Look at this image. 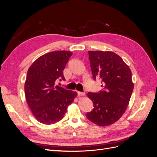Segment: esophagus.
<instances>
[{"label": "esophagus", "mask_w": 157, "mask_h": 157, "mask_svg": "<svg viewBox=\"0 0 157 157\" xmlns=\"http://www.w3.org/2000/svg\"><path fill=\"white\" fill-rule=\"evenodd\" d=\"M77 94L78 96H83L85 95L84 92H77Z\"/></svg>", "instance_id": "1"}]
</instances>
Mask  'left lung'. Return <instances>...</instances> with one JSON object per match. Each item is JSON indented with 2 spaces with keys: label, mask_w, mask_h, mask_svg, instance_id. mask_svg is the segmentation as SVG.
Instances as JSON below:
<instances>
[{
  "label": "left lung",
  "mask_w": 157,
  "mask_h": 157,
  "mask_svg": "<svg viewBox=\"0 0 157 157\" xmlns=\"http://www.w3.org/2000/svg\"><path fill=\"white\" fill-rule=\"evenodd\" d=\"M88 55L93 78L101 80L103 88L88 93L94 109L86 116L98 126L111 125L122 116L129 103L134 90L131 70L113 52L88 51Z\"/></svg>",
  "instance_id": "1"
}]
</instances>
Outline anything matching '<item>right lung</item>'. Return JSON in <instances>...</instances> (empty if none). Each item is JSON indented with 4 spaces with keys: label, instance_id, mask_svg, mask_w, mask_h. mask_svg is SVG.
Here are the masks:
<instances>
[{
    "label": "right lung",
    "instance_id": "add662e5",
    "mask_svg": "<svg viewBox=\"0 0 157 157\" xmlns=\"http://www.w3.org/2000/svg\"><path fill=\"white\" fill-rule=\"evenodd\" d=\"M73 53L55 51L42 55L28 69L25 83V98L36 119L44 124L61 121L77 93L56 86L63 80V70Z\"/></svg>",
    "mask_w": 157,
    "mask_h": 157
}]
</instances>
